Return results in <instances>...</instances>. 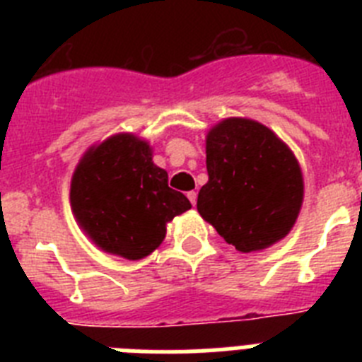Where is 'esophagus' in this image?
Returning <instances> with one entry per match:
<instances>
[{
    "mask_svg": "<svg viewBox=\"0 0 362 362\" xmlns=\"http://www.w3.org/2000/svg\"><path fill=\"white\" fill-rule=\"evenodd\" d=\"M187 197H188V199H190V203L194 204V206H196V203H197V194H196V192H194V190L188 192Z\"/></svg>",
    "mask_w": 362,
    "mask_h": 362,
    "instance_id": "1",
    "label": "esophagus"
}]
</instances>
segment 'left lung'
Listing matches in <instances>:
<instances>
[{
	"label": "left lung",
	"instance_id": "8db88e82",
	"mask_svg": "<svg viewBox=\"0 0 362 362\" xmlns=\"http://www.w3.org/2000/svg\"><path fill=\"white\" fill-rule=\"evenodd\" d=\"M209 183L197 212L239 252L270 248L290 233L305 197L300 165L274 130L226 117L206 134Z\"/></svg>",
	"mask_w": 362,
	"mask_h": 362
}]
</instances>
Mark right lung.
Returning <instances> with one entry per match:
<instances>
[{
    "label": "right lung",
    "instance_id": "add662e5",
    "mask_svg": "<svg viewBox=\"0 0 362 362\" xmlns=\"http://www.w3.org/2000/svg\"><path fill=\"white\" fill-rule=\"evenodd\" d=\"M70 206L79 228L98 248L137 261L152 254L166 225L192 209L168 187L152 161V146L129 132L114 134L83 153L72 181Z\"/></svg>",
    "mask_w": 362,
    "mask_h": 362
}]
</instances>
